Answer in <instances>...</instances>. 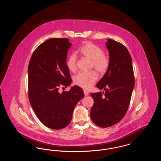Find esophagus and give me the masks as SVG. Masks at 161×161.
Here are the masks:
<instances>
[{
  "label": "esophagus",
  "instance_id": "1",
  "mask_svg": "<svg viewBox=\"0 0 161 161\" xmlns=\"http://www.w3.org/2000/svg\"><path fill=\"white\" fill-rule=\"evenodd\" d=\"M83 92H84V95H85V96H87V95H89V92H87V91H86V90H84V91H83Z\"/></svg>",
  "mask_w": 161,
  "mask_h": 161
}]
</instances>
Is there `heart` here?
<instances>
[{
    "instance_id": "1",
    "label": "heart",
    "mask_w": 161,
    "mask_h": 161,
    "mask_svg": "<svg viewBox=\"0 0 161 161\" xmlns=\"http://www.w3.org/2000/svg\"><path fill=\"white\" fill-rule=\"evenodd\" d=\"M79 53L85 58L91 61V66L99 73H104L107 71L110 65V58L107 54L104 53L100 46L92 43L86 42L79 49ZM77 55L70 54L67 58L66 65L70 71L74 72L77 68ZM97 80V75L94 71L87 72H80L74 77V82L78 86L85 89L91 88Z\"/></svg>"
}]
</instances>
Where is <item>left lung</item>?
<instances>
[{
	"mask_svg": "<svg viewBox=\"0 0 161 161\" xmlns=\"http://www.w3.org/2000/svg\"><path fill=\"white\" fill-rule=\"evenodd\" d=\"M110 65L97 84L101 92L92 93L94 104L91 110L92 121L101 127L119 122L125 116L135 86L132 60L127 49L119 42L107 39Z\"/></svg>",
	"mask_w": 161,
	"mask_h": 161,
	"instance_id": "1",
	"label": "left lung"
}]
</instances>
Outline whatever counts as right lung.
I'll return each instance as SVG.
<instances>
[{
    "mask_svg": "<svg viewBox=\"0 0 161 161\" xmlns=\"http://www.w3.org/2000/svg\"><path fill=\"white\" fill-rule=\"evenodd\" d=\"M71 45L68 38H49L34 51L28 69L31 107L42 123L55 130L69 125L74 108L84 96L78 86L68 92L58 91L60 87L72 83L66 65Z\"/></svg>",
    "mask_w": 161,
    "mask_h": 161,
    "instance_id": "right-lung-1",
    "label": "right lung"
}]
</instances>
